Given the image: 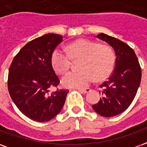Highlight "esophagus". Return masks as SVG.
<instances>
[{
    "label": "esophagus",
    "mask_w": 147,
    "mask_h": 147,
    "mask_svg": "<svg viewBox=\"0 0 147 147\" xmlns=\"http://www.w3.org/2000/svg\"><path fill=\"white\" fill-rule=\"evenodd\" d=\"M78 90L81 93H84V94H86V93H88L90 91V88H84V89H78Z\"/></svg>",
    "instance_id": "1"
}]
</instances>
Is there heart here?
I'll return each mask as SVG.
<instances>
[{
    "mask_svg": "<svg viewBox=\"0 0 147 147\" xmlns=\"http://www.w3.org/2000/svg\"><path fill=\"white\" fill-rule=\"evenodd\" d=\"M67 53L55 49L51 62L54 70L60 74L66 72L74 60L81 59L79 71H71L64 76L61 83L64 86L82 88L94 80L102 81L110 76L115 67V55L107 45L87 39H79L67 46Z\"/></svg>",
    "mask_w": 147,
    "mask_h": 147,
    "instance_id": "b5f03b06",
    "label": "heart"
}]
</instances>
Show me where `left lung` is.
Returning a JSON list of instances; mask_svg holds the SVG:
<instances>
[{
  "label": "left lung",
  "mask_w": 147,
  "mask_h": 147,
  "mask_svg": "<svg viewBox=\"0 0 147 147\" xmlns=\"http://www.w3.org/2000/svg\"><path fill=\"white\" fill-rule=\"evenodd\" d=\"M97 38L113 47L116 62L108 81L99 86L102 98L92 108L102 117H114L126 110L135 98L141 82V67L135 52L127 44L103 33Z\"/></svg>",
  "instance_id": "8db88e82"
}]
</instances>
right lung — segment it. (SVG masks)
Returning a JSON list of instances; mask_svg holds the SVG:
<instances>
[{
    "label": "right lung",
    "instance_id": "right-lung-1",
    "mask_svg": "<svg viewBox=\"0 0 147 147\" xmlns=\"http://www.w3.org/2000/svg\"><path fill=\"white\" fill-rule=\"evenodd\" d=\"M63 41L57 34H46L21 49L8 71L9 94L23 114L38 122H45L57 115L64 106L67 90L49 94L60 83L53 68L52 54Z\"/></svg>",
    "mask_w": 147,
    "mask_h": 147
}]
</instances>
